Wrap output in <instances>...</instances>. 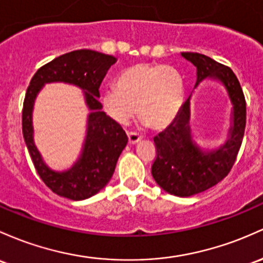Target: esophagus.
Wrapping results in <instances>:
<instances>
[{"label":"esophagus","mask_w":263,"mask_h":263,"mask_svg":"<svg viewBox=\"0 0 263 263\" xmlns=\"http://www.w3.org/2000/svg\"><path fill=\"white\" fill-rule=\"evenodd\" d=\"M127 136H128V142L129 143H136L137 141H140V135L135 131H128L127 132Z\"/></svg>","instance_id":"34e87169"}]
</instances>
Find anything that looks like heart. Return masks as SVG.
I'll list each match as a JSON object with an SVG mask.
<instances>
[{
  "label": "heart",
  "mask_w": 263,
  "mask_h": 263,
  "mask_svg": "<svg viewBox=\"0 0 263 263\" xmlns=\"http://www.w3.org/2000/svg\"><path fill=\"white\" fill-rule=\"evenodd\" d=\"M181 73L167 65L137 63L122 72L118 86L103 91L102 103L111 118L127 125L137 115L155 129L170 126L183 102Z\"/></svg>",
  "instance_id": "obj_1"
}]
</instances>
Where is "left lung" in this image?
<instances>
[{
  "label": "left lung",
  "instance_id": "left-lung-1",
  "mask_svg": "<svg viewBox=\"0 0 263 263\" xmlns=\"http://www.w3.org/2000/svg\"><path fill=\"white\" fill-rule=\"evenodd\" d=\"M197 67L196 86L206 77L220 80L233 105L231 136L216 151L202 152L192 141L190 129V99L174 122L154 138L156 157L151 172L155 181L171 195L187 197L209 190L230 174L242 145L246 127V100L239 81L229 66L197 52H182Z\"/></svg>",
  "mask_w": 263,
  "mask_h": 263
}]
</instances>
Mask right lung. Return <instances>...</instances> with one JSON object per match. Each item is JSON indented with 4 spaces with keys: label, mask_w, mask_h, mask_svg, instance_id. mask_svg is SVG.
I'll list each match as a JSON object with an SVG mask.
<instances>
[{
    "label": "right lung",
    "mask_w": 263,
    "mask_h": 263,
    "mask_svg": "<svg viewBox=\"0 0 263 263\" xmlns=\"http://www.w3.org/2000/svg\"><path fill=\"white\" fill-rule=\"evenodd\" d=\"M115 62L114 56L97 51L68 52L40 67L26 91L22 108V132L26 146L41 180L52 192L62 197L80 201L96 195L111 180L118 157L127 145L128 137L122 126L101 111L102 105L97 99L101 82ZM56 80L73 83L85 89L86 102L92 109L83 156L70 172L61 174L51 172L43 163L32 140L30 120L36 92L43 83Z\"/></svg>",
    "instance_id": "add662e5"
}]
</instances>
